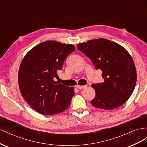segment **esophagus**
<instances>
[{"mask_svg": "<svg viewBox=\"0 0 147 147\" xmlns=\"http://www.w3.org/2000/svg\"><path fill=\"white\" fill-rule=\"evenodd\" d=\"M88 85H84V86H80V85H77L76 88H77L78 89H80V90H82V89H83L84 88L87 87Z\"/></svg>", "mask_w": 147, "mask_h": 147, "instance_id": "34e87169", "label": "esophagus"}]
</instances>
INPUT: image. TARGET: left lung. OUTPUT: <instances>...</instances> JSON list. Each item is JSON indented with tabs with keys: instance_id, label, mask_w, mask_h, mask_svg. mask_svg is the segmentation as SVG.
<instances>
[{
	"instance_id": "8db88e82",
	"label": "left lung",
	"mask_w": 147,
	"mask_h": 147,
	"mask_svg": "<svg viewBox=\"0 0 147 147\" xmlns=\"http://www.w3.org/2000/svg\"><path fill=\"white\" fill-rule=\"evenodd\" d=\"M77 48L90 59L97 70H102L103 82L91 84L96 96L91 104L95 107L112 110L125 103L137 81L134 61L126 49L105 38L80 43Z\"/></svg>"
}]
</instances>
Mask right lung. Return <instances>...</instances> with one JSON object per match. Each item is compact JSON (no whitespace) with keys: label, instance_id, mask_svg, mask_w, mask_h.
I'll use <instances>...</instances> for the list:
<instances>
[{"label":"right lung","instance_id":"obj_1","mask_svg":"<svg viewBox=\"0 0 147 147\" xmlns=\"http://www.w3.org/2000/svg\"><path fill=\"white\" fill-rule=\"evenodd\" d=\"M75 50L72 45L46 41L30 50L22 61L18 74L21 94L34 110L52 115L69 108L74 88L54 78L62 70L66 57Z\"/></svg>","mask_w":147,"mask_h":147}]
</instances>
